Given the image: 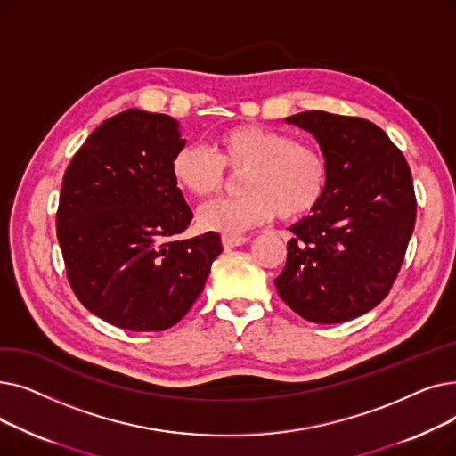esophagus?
I'll list each match as a JSON object with an SVG mask.
<instances>
[{
  "instance_id": "obj_1",
  "label": "esophagus",
  "mask_w": 456,
  "mask_h": 456,
  "mask_svg": "<svg viewBox=\"0 0 456 456\" xmlns=\"http://www.w3.org/2000/svg\"><path fill=\"white\" fill-rule=\"evenodd\" d=\"M249 240L248 236H234V234H224L222 236V244L225 249H231V248H236V246H242Z\"/></svg>"
}]
</instances>
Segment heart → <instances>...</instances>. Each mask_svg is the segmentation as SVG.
Instances as JSON below:
<instances>
[{
	"label": "heart",
	"mask_w": 456,
	"mask_h": 456,
	"mask_svg": "<svg viewBox=\"0 0 456 456\" xmlns=\"http://www.w3.org/2000/svg\"><path fill=\"white\" fill-rule=\"evenodd\" d=\"M214 150L186 143L172 159V177L194 198H210L227 181V170L242 174L238 198L205 203L198 210L203 229L242 232L270 222L299 220L323 200L330 166L314 142L258 124H240L222 131Z\"/></svg>",
	"instance_id": "obj_1"
}]
</instances>
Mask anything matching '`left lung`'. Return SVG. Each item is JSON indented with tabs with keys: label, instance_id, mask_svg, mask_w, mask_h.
I'll return each mask as SVG.
<instances>
[{
	"label": "left lung",
	"instance_id": "obj_1",
	"mask_svg": "<svg viewBox=\"0 0 456 456\" xmlns=\"http://www.w3.org/2000/svg\"><path fill=\"white\" fill-rule=\"evenodd\" d=\"M286 122L313 133L330 166L314 212L292 225L281 299L313 323H342L385 299L416 224L411 166L388 134L358 116L299 112Z\"/></svg>",
	"mask_w": 456,
	"mask_h": 456
}]
</instances>
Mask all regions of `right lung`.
Segmentation results:
<instances>
[{"instance_id": "1", "label": "right lung", "mask_w": 456, "mask_h": 456, "mask_svg": "<svg viewBox=\"0 0 456 456\" xmlns=\"http://www.w3.org/2000/svg\"><path fill=\"white\" fill-rule=\"evenodd\" d=\"M177 122L140 109L95 129L62 177L57 238L71 290L126 330L175 325L203 292L220 234L179 238L194 214L172 177Z\"/></svg>"}]
</instances>
